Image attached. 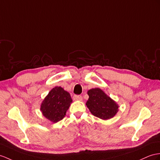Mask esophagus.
Listing matches in <instances>:
<instances>
[{
    "instance_id": "34e87169",
    "label": "esophagus",
    "mask_w": 160,
    "mask_h": 160,
    "mask_svg": "<svg viewBox=\"0 0 160 160\" xmlns=\"http://www.w3.org/2000/svg\"><path fill=\"white\" fill-rule=\"evenodd\" d=\"M73 100H79L81 101L83 100V97L80 95H75L73 96Z\"/></svg>"
}]
</instances>
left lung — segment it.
I'll return each instance as SVG.
<instances>
[{"mask_svg":"<svg viewBox=\"0 0 160 160\" xmlns=\"http://www.w3.org/2000/svg\"><path fill=\"white\" fill-rule=\"evenodd\" d=\"M89 96L86 105L91 113L97 118L107 120L111 119L118 111L119 106L100 88L88 90Z\"/></svg>","mask_w":160,"mask_h":160,"instance_id":"obj_1","label":"left lung"}]
</instances>
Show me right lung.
Instances as JSON below:
<instances>
[{
    "label": "right lung",
    "instance_id": "right-lung-1",
    "mask_svg": "<svg viewBox=\"0 0 160 160\" xmlns=\"http://www.w3.org/2000/svg\"><path fill=\"white\" fill-rule=\"evenodd\" d=\"M70 93L61 87H55L42 101L41 111L45 118L53 123L62 120L72 103Z\"/></svg>",
    "mask_w": 160,
    "mask_h": 160
}]
</instances>
